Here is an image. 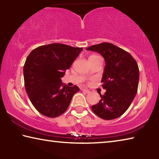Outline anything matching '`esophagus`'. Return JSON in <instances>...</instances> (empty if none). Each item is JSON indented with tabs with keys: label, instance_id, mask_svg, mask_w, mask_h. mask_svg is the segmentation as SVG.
<instances>
[{
	"label": "esophagus",
	"instance_id": "obj_1",
	"mask_svg": "<svg viewBox=\"0 0 159 159\" xmlns=\"http://www.w3.org/2000/svg\"><path fill=\"white\" fill-rule=\"evenodd\" d=\"M81 90L83 91V93H90L89 90H86V89H83H83H81Z\"/></svg>",
	"mask_w": 159,
	"mask_h": 159
}]
</instances>
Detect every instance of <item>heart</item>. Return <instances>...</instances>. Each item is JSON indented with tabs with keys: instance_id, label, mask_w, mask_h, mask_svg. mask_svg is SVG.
Here are the masks:
<instances>
[{
	"instance_id": "1",
	"label": "heart",
	"mask_w": 159,
	"mask_h": 159,
	"mask_svg": "<svg viewBox=\"0 0 159 159\" xmlns=\"http://www.w3.org/2000/svg\"><path fill=\"white\" fill-rule=\"evenodd\" d=\"M96 57V56H95V55H93V56H91V57H90H90Z\"/></svg>"
}]
</instances>
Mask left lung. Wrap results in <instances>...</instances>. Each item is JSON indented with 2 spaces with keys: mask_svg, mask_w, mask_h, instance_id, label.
Here are the masks:
<instances>
[{
  "mask_svg": "<svg viewBox=\"0 0 159 159\" xmlns=\"http://www.w3.org/2000/svg\"><path fill=\"white\" fill-rule=\"evenodd\" d=\"M87 50L99 52L106 65L101 83L106 90L101 99L91 107L93 111L104 120L120 117L130 106L138 92L139 68L130 53L109 43L92 45Z\"/></svg>",
  "mask_w": 159,
  "mask_h": 159,
  "instance_id": "obj_1",
  "label": "left lung"
}]
</instances>
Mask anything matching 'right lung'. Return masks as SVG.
Here are the masks:
<instances>
[{
	"mask_svg": "<svg viewBox=\"0 0 159 159\" xmlns=\"http://www.w3.org/2000/svg\"><path fill=\"white\" fill-rule=\"evenodd\" d=\"M82 50L51 43L35 48L28 55L24 65L25 89L32 104L41 114L50 118L61 115L79 91L77 85L63 84L61 78Z\"/></svg>",
	"mask_w": 159,
	"mask_h": 159,
	"instance_id": "obj_1",
	"label": "right lung"
}]
</instances>
